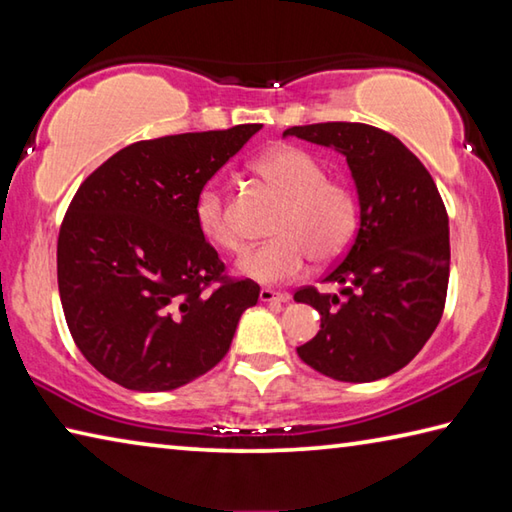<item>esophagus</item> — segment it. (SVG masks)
<instances>
[{
	"label": "esophagus",
	"instance_id": "esophagus-1",
	"mask_svg": "<svg viewBox=\"0 0 512 512\" xmlns=\"http://www.w3.org/2000/svg\"><path fill=\"white\" fill-rule=\"evenodd\" d=\"M259 300L262 302H277V305H282V302H289L287 293H277L273 289H262L259 291Z\"/></svg>",
	"mask_w": 512,
	"mask_h": 512
}]
</instances>
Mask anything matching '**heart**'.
<instances>
[{
    "label": "heart",
    "mask_w": 512,
    "mask_h": 512,
    "mask_svg": "<svg viewBox=\"0 0 512 512\" xmlns=\"http://www.w3.org/2000/svg\"><path fill=\"white\" fill-rule=\"evenodd\" d=\"M253 171L284 201L273 225L277 239L241 259V273L264 284L293 280L305 273L311 257L329 264L350 248L359 225L357 196L343 180L325 176L314 153L275 146L259 155ZM196 221L212 246L228 253L244 248L221 189L207 187L201 194Z\"/></svg>",
    "instance_id": "heart-1"
}]
</instances>
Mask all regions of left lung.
Instances as JSON below:
<instances>
[{"instance_id":"left-lung-1","label":"left lung","mask_w":512,"mask_h":512,"mask_svg":"<svg viewBox=\"0 0 512 512\" xmlns=\"http://www.w3.org/2000/svg\"><path fill=\"white\" fill-rule=\"evenodd\" d=\"M284 135L339 151L359 194V230L325 275L339 293L302 287L293 300L320 314L298 357L339 381H375L404 368L438 327L449 282V219L424 164L395 135L327 121Z\"/></svg>"}]
</instances>
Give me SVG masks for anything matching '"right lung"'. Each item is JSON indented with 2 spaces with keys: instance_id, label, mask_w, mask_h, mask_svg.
<instances>
[{
  "instance_id": "obj_1",
  "label": "right lung",
  "mask_w": 512,
  "mask_h": 512,
  "mask_svg": "<svg viewBox=\"0 0 512 512\" xmlns=\"http://www.w3.org/2000/svg\"><path fill=\"white\" fill-rule=\"evenodd\" d=\"M259 128L135 142L74 194L58 235V291L74 343L103 377L173 391L228 354L259 287L225 275L196 205Z\"/></svg>"
}]
</instances>
